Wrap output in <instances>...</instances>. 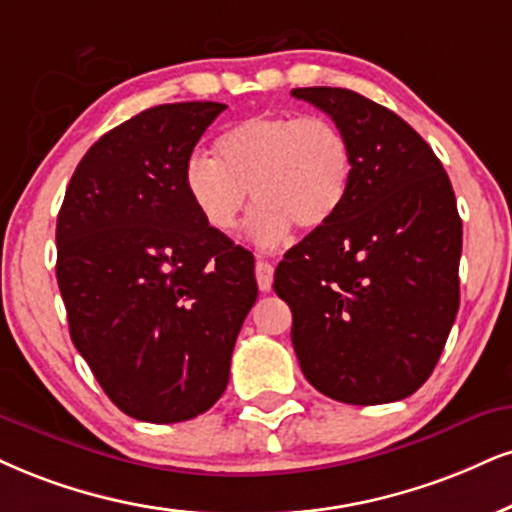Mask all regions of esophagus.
Wrapping results in <instances>:
<instances>
[{
  "instance_id": "obj_1",
  "label": "esophagus",
  "mask_w": 512,
  "mask_h": 512,
  "mask_svg": "<svg viewBox=\"0 0 512 512\" xmlns=\"http://www.w3.org/2000/svg\"><path fill=\"white\" fill-rule=\"evenodd\" d=\"M273 277H275V268L270 266V263L266 261L256 263V282L261 292H270V287H273Z\"/></svg>"
}]
</instances>
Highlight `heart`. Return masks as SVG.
<instances>
[{
	"instance_id": "1",
	"label": "heart",
	"mask_w": 512,
	"mask_h": 512,
	"mask_svg": "<svg viewBox=\"0 0 512 512\" xmlns=\"http://www.w3.org/2000/svg\"><path fill=\"white\" fill-rule=\"evenodd\" d=\"M216 159L192 154L185 189L199 216L216 232L235 230L246 189L258 201L249 237L277 246L289 227L315 230L337 216L353 178L346 132L323 116H251L218 135Z\"/></svg>"
}]
</instances>
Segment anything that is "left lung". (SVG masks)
<instances>
[{
	"mask_svg": "<svg viewBox=\"0 0 512 512\" xmlns=\"http://www.w3.org/2000/svg\"><path fill=\"white\" fill-rule=\"evenodd\" d=\"M349 137L342 208L285 254L301 372L353 406L401 401L432 375L460 304L456 194L430 144L394 111L342 87H296Z\"/></svg>",
	"mask_w": 512,
	"mask_h": 512,
	"instance_id": "left-lung-1",
	"label": "left lung"
}]
</instances>
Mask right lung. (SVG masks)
Instances as JSON below:
<instances>
[{
  "mask_svg": "<svg viewBox=\"0 0 512 512\" xmlns=\"http://www.w3.org/2000/svg\"><path fill=\"white\" fill-rule=\"evenodd\" d=\"M227 109H147L82 156L56 220L68 330L106 396L144 422L192 420L216 403L258 287L254 256L204 223L185 163Z\"/></svg>",
  "mask_w": 512,
  "mask_h": 512,
  "instance_id": "add662e5",
  "label": "right lung"
}]
</instances>
